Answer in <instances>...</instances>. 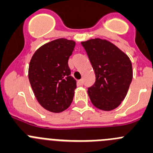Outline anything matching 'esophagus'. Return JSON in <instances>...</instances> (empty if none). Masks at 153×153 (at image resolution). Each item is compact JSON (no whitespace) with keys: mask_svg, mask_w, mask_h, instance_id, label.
<instances>
[{"mask_svg":"<svg viewBox=\"0 0 153 153\" xmlns=\"http://www.w3.org/2000/svg\"><path fill=\"white\" fill-rule=\"evenodd\" d=\"M77 84H78V85H83V80H82V79L78 80V82H77Z\"/></svg>","mask_w":153,"mask_h":153,"instance_id":"obj_1","label":"esophagus"}]
</instances>
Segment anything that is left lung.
I'll use <instances>...</instances> for the list:
<instances>
[{
	"mask_svg": "<svg viewBox=\"0 0 153 153\" xmlns=\"http://www.w3.org/2000/svg\"><path fill=\"white\" fill-rule=\"evenodd\" d=\"M96 80L88 88L92 104L102 111L118 107L127 94L133 79L132 63L119 48L105 39H92L82 42Z\"/></svg>",
	"mask_w": 153,
	"mask_h": 153,
	"instance_id": "1",
	"label": "left lung"
}]
</instances>
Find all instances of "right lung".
Returning <instances> with one entry per match:
<instances>
[{
  "instance_id": "obj_1",
  "label": "right lung",
  "mask_w": 153,
  "mask_h": 153,
  "mask_svg": "<svg viewBox=\"0 0 153 153\" xmlns=\"http://www.w3.org/2000/svg\"><path fill=\"white\" fill-rule=\"evenodd\" d=\"M75 42L58 39L37 49L30 60L28 76L38 102L47 111L59 113L71 105L76 81L71 76L68 59Z\"/></svg>"
}]
</instances>
